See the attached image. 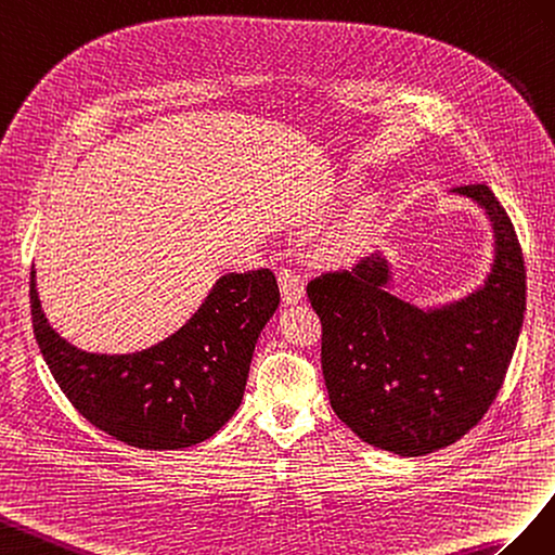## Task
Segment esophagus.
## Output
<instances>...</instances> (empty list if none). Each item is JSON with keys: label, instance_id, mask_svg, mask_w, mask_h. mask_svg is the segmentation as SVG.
<instances>
[{"label": "esophagus", "instance_id": "1", "mask_svg": "<svg viewBox=\"0 0 555 555\" xmlns=\"http://www.w3.org/2000/svg\"><path fill=\"white\" fill-rule=\"evenodd\" d=\"M279 286H281V295H283V302L293 305L299 302V299L305 297V281L299 276L295 269L291 267H281L279 272Z\"/></svg>", "mask_w": 555, "mask_h": 555}]
</instances>
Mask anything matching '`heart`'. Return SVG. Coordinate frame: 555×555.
Instances as JSON below:
<instances>
[{"mask_svg": "<svg viewBox=\"0 0 555 555\" xmlns=\"http://www.w3.org/2000/svg\"><path fill=\"white\" fill-rule=\"evenodd\" d=\"M360 244H362V230L351 228V230H346L335 242V248H337V253H341V256H348V253H356L360 248Z\"/></svg>", "mask_w": 555, "mask_h": 555, "instance_id": "b5f03b06", "label": "heart"}]
</instances>
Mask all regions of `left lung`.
I'll return each instance as SVG.
<instances>
[{
    "mask_svg": "<svg viewBox=\"0 0 555 555\" xmlns=\"http://www.w3.org/2000/svg\"><path fill=\"white\" fill-rule=\"evenodd\" d=\"M493 220L486 286L423 311L388 293V264L360 260L309 281L335 414L367 444L400 455L451 447L495 402L526 313V260L512 218L486 183L455 188Z\"/></svg>",
    "mask_w": 555,
    "mask_h": 555,
    "instance_id": "8db88e82",
    "label": "left lung"
}]
</instances>
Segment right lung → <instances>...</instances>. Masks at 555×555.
I'll use <instances>...</instances> for the list:
<instances>
[{
  "label": "right lung",
  "instance_id": "right-lung-1",
  "mask_svg": "<svg viewBox=\"0 0 555 555\" xmlns=\"http://www.w3.org/2000/svg\"><path fill=\"white\" fill-rule=\"evenodd\" d=\"M281 302L272 269L230 272L179 332L146 351H78L43 319L29 276L31 327L60 390L86 421L137 449L209 439L242 404L253 348Z\"/></svg>",
  "mask_w": 555,
  "mask_h": 555
}]
</instances>
